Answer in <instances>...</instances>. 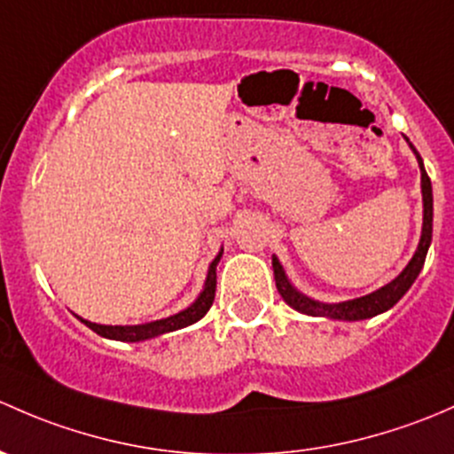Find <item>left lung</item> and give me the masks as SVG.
<instances>
[{
  "instance_id": "left-lung-1",
  "label": "left lung",
  "mask_w": 454,
  "mask_h": 454,
  "mask_svg": "<svg viewBox=\"0 0 454 454\" xmlns=\"http://www.w3.org/2000/svg\"><path fill=\"white\" fill-rule=\"evenodd\" d=\"M404 139L406 144H409L411 151H413L415 159H418L419 175H422V181H419V184H422V205H424L422 236H419L418 249H415L413 258H411L409 264L402 269L398 278L391 279L389 284H385V286L378 288V291L369 293L365 297L348 299V301H339V303H328V301H317V299L299 293L297 288L293 286L291 279H288L282 262L278 260V255H273L270 260H273L275 286H278L279 295H282L284 301H286L291 308H295L297 312H301V315H310V317H325V319H334V321L372 319V317L394 308L395 303L406 295V291L413 286L415 279H418L419 270H422L424 266V260H427L428 247H431V240H433V185H431V179H428L427 170H424V161L422 157H419V153L415 151V146L409 142V137Z\"/></svg>"
}]
</instances>
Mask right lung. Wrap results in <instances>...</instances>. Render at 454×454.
<instances>
[{"label": "right lung", "instance_id": "1", "mask_svg": "<svg viewBox=\"0 0 454 454\" xmlns=\"http://www.w3.org/2000/svg\"><path fill=\"white\" fill-rule=\"evenodd\" d=\"M221 258H223V249L218 251L216 258H214L212 264H209L203 291L199 293V297H196L188 308L179 310L176 315L166 317V319L148 321V324H139V325H100V324H93V321L82 319V317H78V319H81L89 330L96 332V334L105 336V339H111V340H122V343H139V340L155 339V336L168 334V332L188 328V325H192L196 321L203 319V317L207 315L209 308H212L214 293H216V266L218 262H221Z\"/></svg>", "mask_w": 454, "mask_h": 454}]
</instances>
